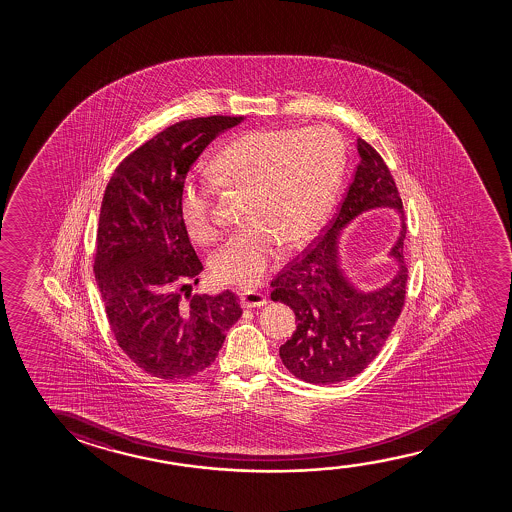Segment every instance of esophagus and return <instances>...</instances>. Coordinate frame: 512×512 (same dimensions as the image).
Listing matches in <instances>:
<instances>
[{
    "label": "esophagus",
    "mask_w": 512,
    "mask_h": 512,
    "mask_svg": "<svg viewBox=\"0 0 512 512\" xmlns=\"http://www.w3.org/2000/svg\"><path fill=\"white\" fill-rule=\"evenodd\" d=\"M266 302V295L260 294L257 290H246V292L241 294V306L243 308H260Z\"/></svg>",
    "instance_id": "obj_1"
}]
</instances>
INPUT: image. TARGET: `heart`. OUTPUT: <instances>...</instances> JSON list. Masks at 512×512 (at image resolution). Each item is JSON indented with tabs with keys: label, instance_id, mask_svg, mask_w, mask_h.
<instances>
[{
	"label": "heart",
	"instance_id": "obj_1",
	"mask_svg": "<svg viewBox=\"0 0 512 512\" xmlns=\"http://www.w3.org/2000/svg\"><path fill=\"white\" fill-rule=\"evenodd\" d=\"M344 168L341 136L327 127L253 131L215 157L213 180H187L182 189L183 224L197 243L222 234L215 189L243 192L246 227L211 255L218 280L257 285L280 255L283 243L309 238L334 201Z\"/></svg>",
	"mask_w": 512,
	"mask_h": 512
}]
</instances>
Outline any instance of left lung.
I'll return each mask as SVG.
<instances>
[{"label":"left lung","mask_w":512,"mask_h":512,"mask_svg":"<svg viewBox=\"0 0 512 512\" xmlns=\"http://www.w3.org/2000/svg\"><path fill=\"white\" fill-rule=\"evenodd\" d=\"M353 182L327 231L271 281V299L295 313L297 330L281 344L283 365L313 385L355 378L376 358L406 301L404 264L406 224L397 185L381 155L357 140ZM392 207L400 213L401 232L391 252L398 273L383 288L358 291L340 269L338 239L345 225L365 210Z\"/></svg>","instance_id":"8db88e82"}]
</instances>
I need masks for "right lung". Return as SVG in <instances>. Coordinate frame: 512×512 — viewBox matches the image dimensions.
<instances>
[{
  "mask_svg": "<svg viewBox=\"0 0 512 512\" xmlns=\"http://www.w3.org/2000/svg\"><path fill=\"white\" fill-rule=\"evenodd\" d=\"M243 117L211 115L166 127L120 162L99 213L94 273L122 351L154 378L196 376L215 362L243 309L238 295L182 292L203 264L180 199L190 166Z\"/></svg>",
  "mask_w": 512,
  "mask_h": 512,
  "instance_id": "right-lung-1",
  "label": "right lung"
}]
</instances>
